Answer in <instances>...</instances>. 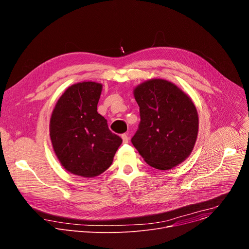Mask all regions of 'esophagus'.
Wrapping results in <instances>:
<instances>
[{
  "label": "esophagus",
  "mask_w": 249,
  "mask_h": 249,
  "mask_svg": "<svg viewBox=\"0 0 249 249\" xmlns=\"http://www.w3.org/2000/svg\"><path fill=\"white\" fill-rule=\"evenodd\" d=\"M121 138H122V140H123V143H124V144H127V143H128L129 138H128V135H127V134H122V135H121Z\"/></svg>",
  "instance_id": "34e87169"
}]
</instances>
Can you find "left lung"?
I'll return each instance as SVG.
<instances>
[{"mask_svg":"<svg viewBox=\"0 0 249 249\" xmlns=\"http://www.w3.org/2000/svg\"><path fill=\"white\" fill-rule=\"evenodd\" d=\"M134 96L141 121L131 139L145 161L170 169L191 154L198 135V113L191 98L174 84L153 79L139 85Z\"/></svg>","mask_w":249,"mask_h":249,"instance_id":"left-lung-1","label":"left lung"}]
</instances>
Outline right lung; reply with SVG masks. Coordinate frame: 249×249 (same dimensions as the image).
<instances>
[{"instance_id": "right-lung-1", "label": "right lung", "mask_w": 249, "mask_h": 249, "mask_svg": "<svg viewBox=\"0 0 249 249\" xmlns=\"http://www.w3.org/2000/svg\"><path fill=\"white\" fill-rule=\"evenodd\" d=\"M102 85L78 83L57 101L50 119L54 152L66 170L94 177L107 169L122 139L112 133L107 120L97 112Z\"/></svg>"}]
</instances>
